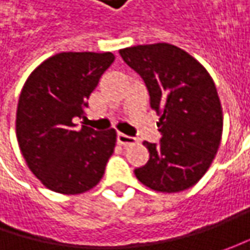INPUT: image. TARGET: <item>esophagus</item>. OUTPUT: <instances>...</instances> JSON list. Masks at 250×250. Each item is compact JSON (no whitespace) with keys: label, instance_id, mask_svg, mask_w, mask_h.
<instances>
[{"label":"esophagus","instance_id":"esophagus-1","mask_svg":"<svg viewBox=\"0 0 250 250\" xmlns=\"http://www.w3.org/2000/svg\"><path fill=\"white\" fill-rule=\"evenodd\" d=\"M117 140H118V143L122 145V146H128V145L136 143V139H135V138L128 136V135H125V133H121V132L117 135Z\"/></svg>","mask_w":250,"mask_h":250}]
</instances>
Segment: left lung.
<instances>
[{"label":"left lung","mask_w":250,"mask_h":250,"mask_svg":"<svg viewBox=\"0 0 250 250\" xmlns=\"http://www.w3.org/2000/svg\"><path fill=\"white\" fill-rule=\"evenodd\" d=\"M120 54L143 79L150 107L160 115L161 139L159 145L143 142L150 159L135 175L157 192L193 187L211 166L223 135V110L211 76L172 44L133 45Z\"/></svg>","instance_id":"obj_1"}]
</instances>
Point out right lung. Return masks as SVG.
Instances as JSON below:
<instances>
[{"instance_id":"right-lung-1","label":"right lung","mask_w":250,"mask_h":250,"mask_svg":"<svg viewBox=\"0 0 250 250\" xmlns=\"http://www.w3.org/2000/svg\"><path fill=\"white\" fill-rule=\"evenodd\" d=\"M111 53H60L24 83L16 111V138L27 167L50 190L78 195L94 188L117 143L115 129L76 130L91 91L114 62Z\"/></svg>"}]
</instances>
